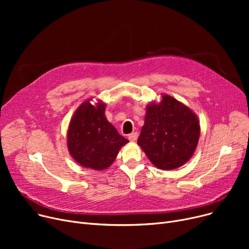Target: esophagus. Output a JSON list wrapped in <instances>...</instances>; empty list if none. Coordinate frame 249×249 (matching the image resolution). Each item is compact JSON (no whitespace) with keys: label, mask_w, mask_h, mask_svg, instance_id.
<instances>
[{"label":"esophagus","mask_w":249,"mask_h":249,"mask_svg":"<svg viewBox=\"0 0 249 249\" xmlns=\"http://www.w3.org/2000/svg\"><path fill=\"white\" fill-rule=\"evenodd\" d=\"M137 138H138V133H137V132H133V133L128 135V139H129L130 141H136Z\"/></svg>","instance_id":"34e87169"}]
</instances>
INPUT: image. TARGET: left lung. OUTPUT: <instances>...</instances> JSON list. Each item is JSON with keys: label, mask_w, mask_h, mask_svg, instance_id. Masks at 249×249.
<instances>
[{"label": "left lung", "mask_w": 249, "mask_h": 249, "mask_svg": "<svg viewBox=\"0 0 249 249\" xmlns=\"http://www.w3.org/2000/svg\"><path fill=\"white\" fill-rule=\"evenodd\" d=\"M200 131L197 115L185 104L162 95L159 103L147 105L137 143L154 166L172 171L192 158Z\"/></svg>", "instance_id": "left-lung-1"}]
</instances>
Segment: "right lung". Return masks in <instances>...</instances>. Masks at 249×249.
Wrapping results in <instances>:
<instances>
[{
	"label": "right lung",
	"instance_id": "1",
	"mask_svg": "<svg viewBox=\"0 0 249 249\" xmlns=\"http://www.w3.org/2000/svg\"><path fill=\"white\" fill-rule=\"evenodd\" d=\"M89 99L81 104L72 115L68 129V148L71 158L80 165L103 171L117 158L128 139L105 116L106 104L93 105Z\"/></svg>",
	"mask_w": 249,
	"mask_h": 249
}]
</instances>
